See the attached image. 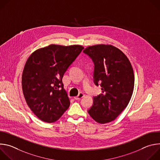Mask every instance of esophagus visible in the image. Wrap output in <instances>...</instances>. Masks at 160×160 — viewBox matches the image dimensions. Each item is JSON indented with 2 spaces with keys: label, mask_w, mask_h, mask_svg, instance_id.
<instances>
[{
  "label": "esophagus",
  "mask_w": 160,
  "mask_h": 160,
  "mask_svg": "<svg viewBox=\"0 0 160 160\" xmlns=\"http://www.w3.org/2000/svg\"><path fill=\"white\" fill-rule=\"evenodd\" d=\"M83 97H84V94L82 93V92H80V93H79V94H78L77 96L75 97L74 99H76V100H80V99H81Z\"/></svg>",
  "instance_id": "34e87169"
}]
</instances>
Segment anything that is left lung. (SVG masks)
<instances>
[{
  "label": "left lung",
  "instance_id": "8db88e82",
  "mask_svg": "<svg viewBox=\"0 0 160 160\" xmlns=\"http://www.w3.org/2000/svg\"><path fill=\"white\" fill-rule=\"evenodd\" d=\"M94 64V82L102 94L94 97L88 111L96 122L104 124L115 120L127 106L133 94L134 74L130 61L119 49L99 44L84 49Z\"/></svg>",
  "mask_w": 160,
  "mask_h": 160
}]
</instances>
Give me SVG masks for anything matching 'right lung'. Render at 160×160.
Masks as SVG:
<instances>
[{
  "mask_svg": "<svg viewBox=\"0 0 160 160\" xmlns=\"http://www.w3.org/2000/svg\"><path fill=\"white\" fill-rule=\"evenodd\" d=\"M84 49L80 45L51 44L37 49L27 59L22 74L26 102L42 121H57L70 105L62 82L63 75Z\"/></svg>",
  "mask_w": 160,
  "mask_h": 160,
  "instance_id": "add662e5",
  "label": "right lung"
}]
</instances>
